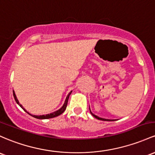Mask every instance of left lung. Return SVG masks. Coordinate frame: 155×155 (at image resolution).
I'll return each mask as SVG.
<instances>
[{
	"label": "left lung",
	"mask_w": 155,
	"mask_h": 155,
	"mask_svg": "<svg viewBox=\"0 0 155 155\" xmlns=\"http://www.w3.org/2000/svg\"><path fill=\"white\" fill-rule=\"evenodd\" d=\"M90 110H91V109H90ZM91 113L92 114V115H93V116H94L95 118H97V119H98V120H107V121H112V120H110V119H105V118H99V117H98V116H97V115H94V114H93V113H92V112H91Z\"/></svg>",
	"instance_id": "obj_1"
}]
</instances>
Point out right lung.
<instances>
[{
	"instance_id": "obj_1",
	"label": "right lung",
	"mask_w": 155,
	"mask_h": 155,
	"mask_svg": "<svg viewBox=\"0 0 155 155\" xmlns=\"http://www.w3.org/2000/svg\"><path fill=\"white\" fill-rule=\"evenodd\" d=\"M71 93H72V91H71V92H70V93H68V95L67 97H66V99H65V101H64V103L63 106H62V107H61L60 109H59V110H57V111L54 112V113H50V114H47V115H31V114H30L29 113H28V112H27L26 110H25V109L23 108V107H22V105L20 104L19 103V101H18V98H17V97H16V95H15V93L14 91H13V96H14V98H15V101H16V102H17V104H19V105H20V107H22V108H23V110H24V111L26 112V113H28V114H29V115H31V116H33L34 118H38V119H48V118H55V117L58 116V115H61V114L64 113V110H65L66 107H67L68 101V98H69V96H70V95L71 94Z\"/></svg>"
}]
</instances>
